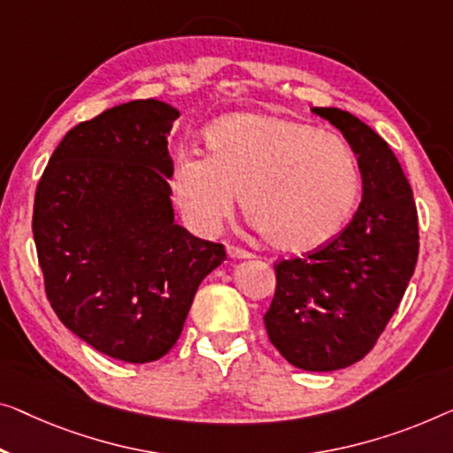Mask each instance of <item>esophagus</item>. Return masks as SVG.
I'll return each instance as SVG.
<instances>
[{
    "label": "esophagus",
    "mask_w": 453,
    "mask_h": 453,
    "mask_svg": "<svg viewBox=\"0 0 453 453\" xmlns=\"http://www.w3.org/2000/svg\"><path fill=\"white\" fill-rule=\"evenodd\" d=\"M227 256H229V258H234V260L252 258V254L246 252V250H242V248H235V246H227Z\"/></svg>",
    "instance_id": "1"
}]
</instances>
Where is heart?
Segmentation results:
<instances>
[{
  "label": "heart",
  "mask_w": 453,
  "mask_h": 453,
  "mask_svg": "<svg viewBox=\"0 0 453 453\" xmlns=\"http://www.w3.org/2000/svg\"><path fill=\"white\" fill-rule=\"evenodd\" d=\"M205 157L180 152L168 191L185 224L218 234L235 195L270 246L311 252L343 232L360 199V166L346 140L319 127L266 113H235L203 136Z\"/></svg>",
  "instance_id": "b5f03b06"
}]
</instances>
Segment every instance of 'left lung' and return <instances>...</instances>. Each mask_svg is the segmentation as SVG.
<instances>
[{
    "mask_svg": "<svg viewBox=\"0 0 453 453\" xmlns=\"http://www.w3.org/2000/svg\"><path fill=\"white\" fill-rule=\"evenodd\" d=\"M348 140L362 201L346 229L307 258L282 260L265 315L270 342L293 366L332 372L362 360L403 299L419 254L413 191L372 127L337 107H313Z\"/></svg>",
    "mask_w": 453,
    "mask_h": 453,
    "instance_id": "8db88e82",
    "label": "left lung"
}]
</instances>
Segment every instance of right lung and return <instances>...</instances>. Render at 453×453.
<instances>
[{"label":"right lung","instance_id":"obj_1","mask_svg":"<svg viewBox=\"0 0 453 453\" xmlns=\"http://www.w3.org/2000/svg\"><path fill=\"white\" fill-rule=\"evenodd\" d=\"M179 116L165 101L136 99L81 121L34 199L54 313L97 352L130 364L168 354L201 280L226 260L224 246L174 224L166 138Z\"/></svg>","mask_w":453,"mask_h":453}]
</instances>
